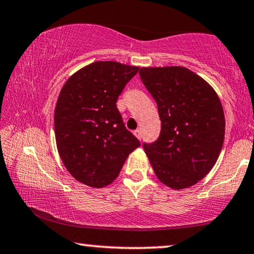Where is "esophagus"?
<instances>
[{
  "mask_svg": "<svg viewBox=\"0 0 254 254\" xmlns=\"http://www.w3.org/2000/svg\"><path fill=\"white\" fill-rule=\"evenodd\" d=\"M133 134H134L135 136H136L137 139H139V140H141V137H142V134H141V130H140V129L134 130V131H133Z\"/></svg>",
  "mask_w": 254,
  "mask_h": 254,
  "instance_id": "1",
  "label": "esophagus"
}]
</instances>
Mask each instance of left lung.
<instances>
[{"label": "left lung", "mask_w": 254, "mask_h": 254, "mask_svg": "<svg viewBox=\"0 0 254 254\" xmlns=\"http://www.w3.org/2000/svg\"><path fill=\"white\" fill-rule=\"evenodd\" d=\"M140 78L157 104L159 139L143 143L160 182L192 187L212 169L222 150L225 118L216 91L182 66L141 67Z\"/></svg>", "instance_id": "8db88e82"}]
</instances>
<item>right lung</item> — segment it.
I'll list each match as a JSON object with an SVG mask.
<instances>
[{"label":"right lung","instance_id":"right-lung-1","mask_svg":"<svg viewBox=\"0 0 254 254\" xmlns=\"http://www.w3.org/2000/svg\"><path fill=\"white\" fill-rule=\"evenodd\" d=\"M137 71L118 62H94L62 87L55 108L56 143L65 168L85 186L111 184L140 146L117 108L118 97Z\"/></svg>","mask_w":254,"mask_h":254}]
</instances>
